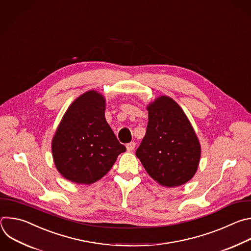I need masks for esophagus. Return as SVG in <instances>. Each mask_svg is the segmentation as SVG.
Segmentation results:
<instances>
[{
	"instance_id": "34e87169",
	"label": "esophagus",
	"mask_w": 251,
	"mask_h": 251,
	"mask_svg": "<svg viewBox=\"0 0 251 251\" xmlns=\"http://www.w3.org/2000/svg\"><path fill=\"white\" fill-rule=\"evenodd\" d=\"M126 146V150H127V151H132V150H133L134 147H135V142H134V141H131V142L127 143Z\"/></svg>"
}]
</instances>
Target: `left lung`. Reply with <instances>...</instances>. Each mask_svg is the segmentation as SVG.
<instances>
[{
  "label": "left lung",
  "mask_w": 251,
  "mask_h": 251,
  "mask_svg": "<svg viewBox=\"0 0 251 251\" xmlns=\"http://www.w3.org/2000/svg\"><path fill=\"white\" fill-rule=\"evenodd\" d=\"M147 110L146 133L135 154L149 176L160 185H183L195 175L200 162L198 137L185 113L171 98H157Z\"/></svg>",
  "instance_id": "1"
}]
</instances>
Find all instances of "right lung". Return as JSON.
Returning <instances> with one entry per match:
<instances>
[{
    "label": "right lung",
    "instance_id": "add662e5",
    "mask_svg": "<svg viewBox=\"0 0 251 251\" xmlns=\"http://www.w3.org/2000/svg\"><path fill=\"white\" fill-rule=\"evenodd\" d=\"M106 102L89 91L71 104L52 140V154L59 173L77 184H92L112 168L126 151L105 119Z\"/></svg>",
    "mask_w": 251,
    "mask_h": 251
}]
</instances>
